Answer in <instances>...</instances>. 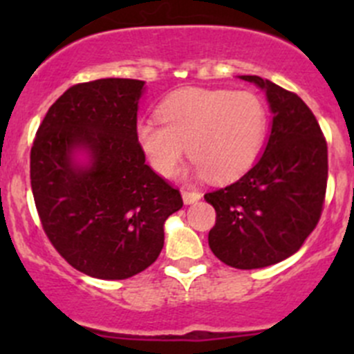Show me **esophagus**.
Returning a JSON list of instances; mask_svg holds the SVG:
<instances>
[{"label": "esophagus", "mask_w": 354, "mask_h": 354, "mask_svg": "<svg viewBox=\"0 0 354 354\" xmlns=\"http://www.w3.org/2000/svg\"><path fill=\"white\" fill-rule=\"evenodd\" d=\"M181 195H183L185 203H194L202 197V194H200L198 190H188V188H185V190L181 192Z\"/></svg>", "instance_id": "esophagus-1"}]
</instances>
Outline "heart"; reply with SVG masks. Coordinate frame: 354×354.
<instances>
[{"instance_id":"obj_1","label":"heart","mask_w":354,"mask_h":354,"mask_svg":"<svg viewBox=\"0 0 354 354\" xmlns=\"http://www.w3.org/2000/svg\"><path fill=\"white\" fill-rule=\"evenodd\" d=\"M157 120H140L137 140L157 174L176 173L185 147L198 173L210 181L243 174L266 140L267 108L253 92L183 88L167 95Z\"/></svg>"}]
</instances>
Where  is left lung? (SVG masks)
I'll return each mask as SVG.
<instances>
[{
  "label": "left lung",
  "instance_id": "8db88e82",
  "mask_svg": "<svg viewBox=\"0 0 354 354\" xmlns=\"http://www.w3.org/2000/svg\"><path fill=\"white\" fill-rule=\"evenodd\" d=\"M240 78L266 91L272 111L269 142L248 173L203 198L216 209L212 253L226 266L248 270L291 257L315 230L329 160L319 121L301 97L257 75Z\"/></svg>",
  "mask_w": 354,
  "mask_h": 354
}]
</instances>
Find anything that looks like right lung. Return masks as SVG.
I'll use <instances>...</instances> for the list:
<instances>
[{"instance_id":"1","label":"right lung","mask_w":354,"mask_h":354,"mask_svg":"<svg viewBox=\"0 0 354 354\" xmlns=\"http://www.w3.org/2000/svg\"><path fill=\"white\" fill-rule=\"evenodd\" d=\"M142 80L99 78L71 85L39 124L30 185L46 236L73 269L128 279L156 262L164 223L183 207L178 188L145 164L137 140ZM87 148L88 168L71 160Z\"/></svg>"}]
</instances>
